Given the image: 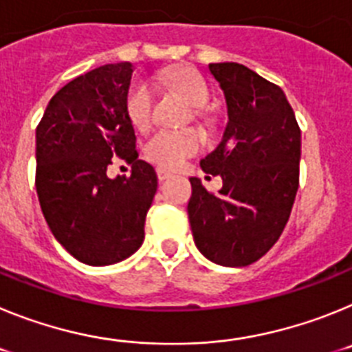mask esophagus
<instances>
[{"label": "esophagus", "mask_w": 352, "mask_h": 352, "mask_svg": "<svg viewBox=\"0 0 352 352\" xmlns=\"http://www.w3.org/2000/svg\"><path fill=\"white\" fill-rule=\"evenodd\" d=\"M157 178L160 179V182H164V179L170 178V173H169V170H166V169H162V167H158V169H157Z\"/></svg>", "instance_id": "esophagus-1"}]
</instances>
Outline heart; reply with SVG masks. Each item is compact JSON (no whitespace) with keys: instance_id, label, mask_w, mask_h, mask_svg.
<instances>
[{"instance_id":"obj_1","label":"heart","mask_w":352,"mask_h":352,"mask_svg":"<svg viewBox=\"0 0 352 352\" xmlns=\"http://www.w3.org/2000/svg\"><path fill=\"white\" fill-rule=\"evenodd\" d=\"M169 84L192 107L201 109L210 100V89L203 77L192 70L176 72L169 77ZM155 102V88L148 79H135L130 84L125 98V111L135 129H146L151 121ZM203 146V138L195 130L160 129L148 138L144 157L162 169H178L186 158L195 155Z\"/></svg>"}]
</instances>
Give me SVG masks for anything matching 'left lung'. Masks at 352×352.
Here are the masks:
<instances>
[{
  "instance_id": "obj_1",
  "label": "left lung",
  "mask_w": 352,
  "mask_h": 352,
  "mask_svg": "<svg viewBox=\"0 0 352 352\" xmlns=\"http://www.w3.org/2000/svg\"><path fill=\"white\" fill-rule=\"evenodd\" d=\"M208 68L226 96L229 120L201 167L220 174L223 186L211 194L190 178L188 220L206 259L241 268L259 261L287 223L300 183L301 132L276 84L239 63Z\"/></svg>"
}]
</instances>
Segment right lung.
<instances>
[{"label":"right lung","mask_w":352,"mask_h":352,"mask_svg":"<svg viewBox=\"0 0 352 352\" xmlns=\"http://www.w3.org/2000/svg\"><path fill=\"white\" fill-rule=\"evenodd\" d=\"M133 67L111 63L76 77L49 102L36 126V194L54 238L89 266L125 261L144 241L157 173L139 160L125 111ZM113 156L133 164L111 180Z\"/></svg>","instance_id":"right-lung-1"}]
</instances>
